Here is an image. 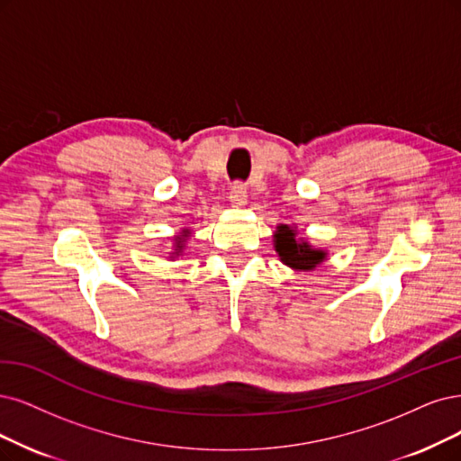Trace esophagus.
<instances>
[{
	"label": "esophagus",
	"mask_w": 461,
	"mask_h": 461,
	"mask_svg": "<svg viewBox=\"0 0 461 461\" xmlns=\"http://www.w3.org/2000/svg\"><path fill=\"white\" fill-rule=\"evenodd\" d=\"M230 201L233 207L237 209H243L247 204V190L243 184H233L231 190H230Z\"/></svg>",
	"instance_id": "esophagus-1"
}]
</instances>
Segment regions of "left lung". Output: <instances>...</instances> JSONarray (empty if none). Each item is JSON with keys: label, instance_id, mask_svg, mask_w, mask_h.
<instances>
[{"label": "left lung", "instance_id": "left-lung-1", "mask_svg": "<svg viewBox=\"0 0 461 461\" xmlns=\"http://www.w3.org/2000/svg\"><path fill=\"white\" fill-rule=\"evenodd\" d=\"M274 249L279 260L294 271H313L329 258V250L317 249L298 235L296 226L279 224L274 231Z\"/></svg>", "mask_w": 461, "mask_h": 461}]
</instances>
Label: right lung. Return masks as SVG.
<instances>
[{"instance_id": "right-lung-1", "label": "right lung", "mask_w": 461, "mask_h": 461, "mask_svg": "<svg viewBox=\"0 0 461 461\" xmlns=\"http://www.w3.org/2000/svg\"><path fill=\"white\" fill-rule=\"evenodd\" d=\"M192 237V230L187 228H182L175 237H173V250L168 252V258L175 260L178 257H182L184 250H185V245H187V240Z\"/></svg>"}]
</instances>
